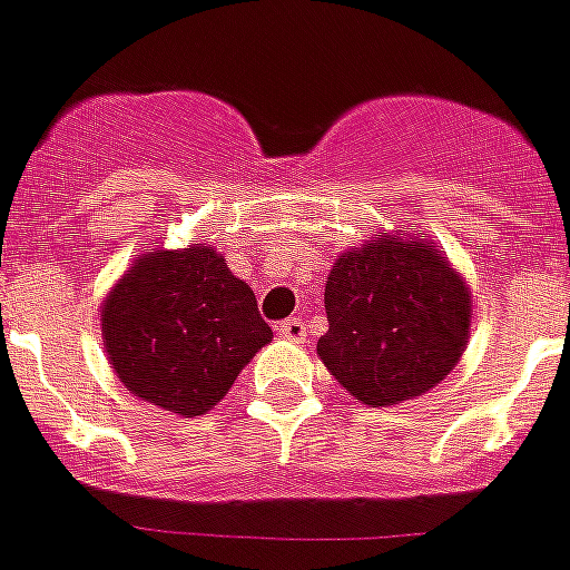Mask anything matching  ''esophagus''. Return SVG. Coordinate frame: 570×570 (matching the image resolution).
<instances>
[{
    "instance_id": "obj_1",
    "label": "esophagus",
    "mask_w": 570,
    "mask_h": 570,
    "mask_svg": "<svg viewBox=\"0 0 570 570\" xmlns=\"http://www.w3.org/2000/svg\"><path fill=\"white\" fill-rule=\"evenodd\" d=\"M278 334L289 343H303L306 340V323L301 317H289V321L278 323Z\"/></svg>"
}]
</instances>
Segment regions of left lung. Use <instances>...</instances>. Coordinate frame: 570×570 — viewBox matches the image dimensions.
<instances>
[{"label":"left lung","mask_w":570,"mask_h":570,"mask_svg":"<svg viewBox=\"0 0 570 570\" xmlns=\"http://www.w3.org/2000/svg\"><path fill=\"white\" fill-rule=\"evenodd\" d=\"M317 354L360 402L399 405L459 365L472 326L466 281L424 238L382 236L337 255Z\"/></svg>","instance_id":"left-lung-1"}]
</instances>
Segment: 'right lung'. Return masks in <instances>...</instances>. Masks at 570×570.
<instances>
[{"mask_svg": "<svg viewBox=\"0 0 570 570\" xmlns=\"http://www.w3.org/2000/svg\"><path fill=\"white\" fill-rule=\"evenodd\" d=\"M100 326L117 380L185 419L222 402L273 340L253 289L213 247L140 255L106 295Z\"/></svg>", "mask_w": 570, "mask_h": 570, "instance_id": "add662e5", "label": "right lung"}]
</instances>
